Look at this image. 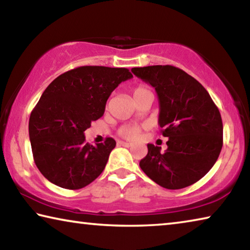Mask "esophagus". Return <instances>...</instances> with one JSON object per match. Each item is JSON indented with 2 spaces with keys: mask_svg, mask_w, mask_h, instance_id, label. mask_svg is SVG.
I'll list each match as a JSON object with an SVG mask.
<instances>
[{
  "mask_svg": "<svg viewBox=\"0 0 250 250\" xmlns=\"http://www.w3.org/2000/svg\"><path fill=\"white\" fill-rule=\"evenodd\" d=\"M118 145H119V146H132V143H130V142H125V141H119V142H118Z\"/></svg>",
  "mask_w": 250,
  "mask_h": 250,
  "instance_id": "1",
  "label": "esophagus"
}]
</instances>
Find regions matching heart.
<instances>
[{
  "instance_id": "1",
  "label": "heart",
  "mask_w": 250,
  "mask_h": 250,
  "mask_svg": "<svg viewBox=\"0 0 250 250\" xmlns=\"http://www.w3.org/2000/svg\"><path fill=\"white\" fill-rule=\"evenodd\" d=\"M147 91H150V90L147 89L146 87L138 86L133 90V97L140 96V95L145 94V92H147ZM119 133H120V135H122V137L125 138V139L134 140V139H137L139 137V134H140V128H139L138 125H124V126H121V128H120Z\"/></svg>"
}]
</instances>
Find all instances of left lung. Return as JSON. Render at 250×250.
<instances>
[{"instance_id":"1","label":"left lung","mask_w":250,"mask_h":250,"mask_svg":"<svg viewBox=\"0 0 250 250\" xmlns=\"http://www.w3.org/2000/svg\"><path fill=\"white\" fill-rule=\"evenodd\" d=\"M132 73L150 83L159 98V125L167 149L147 145L140 167L167 189L184 188L201 180L218 159L223 146L219 110L202 84L171 65L134 67Z\"/></svg>"}]
</instances>
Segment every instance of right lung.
Listing matches in <instances>:
<instances>
[{"instance_id": "right-lung-1", "label": "right lung", "mask_w": 250, "mask_h": 250, "mask_svg": "<svg viewBox=\"0 0 250 250\" xmlns=\"http://www.w3.org/2000/svg\"><path fill=\"white\" fill-rule=\"evenodd\" d=\"M132 77L126 68L82 66L49 83L28 122L34 161L49 182L79 189L103 173L116 141L92 146L83 132L103 117L111 92Z\"/></svg>"}]
</instances>
